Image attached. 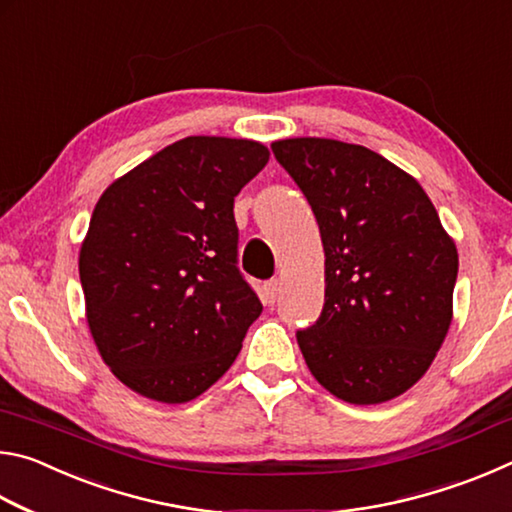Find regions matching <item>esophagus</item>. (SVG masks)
Masks as SVG:
<instances>
[{
  "instance_id": "1",
  "label": "esophagus",
  "mask_w": 512,
  "mask_h": 512,
  "mask_svg": "<svg viewBox=\"0 0 512 512\" xmlns=\"http://www.w3.org/2000/svg\"><path fill=\"white\" fill-rule=\"evenodd\" d=\"M277 293H280V280H277V277H273V280H268L264 284V302H266L268 307L275 305Z\"/></svg>"
}]
</instances>
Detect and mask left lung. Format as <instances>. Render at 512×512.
I'll list each match as a JSON object with an SVG mask.
<instances>
[{"label": "left lung", "mask_w": 512, "mask_h": 512, "mask_svg": "<svg viewBox=\"0 0 512 512\" xmlns=\"http://www.w3.org/2000/svg\"><path fill=\"white\" fill-rule=\"evenodd\" d=\"M271 149L325 248V305L296 332L302 357L343 402L393 400L429 370L452 323L454 241L418 180L366 146L296 137Z\"/></svg>", "instance_id": "1"}]
</instances>
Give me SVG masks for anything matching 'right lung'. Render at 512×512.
<instances>
[{"mask_svg": "<svg viewBox=\"0 0 512 512\" xmlns=\"http://www.w3.org/2000/svg\"><path fill=\"white\" fill-rule=\"evenodd\" d=\"M266 162L253 140L185 137L101 194L79 275L92 339L131 391L189 402L237 359L262 302L237 266L235 196Z\"/></svg>", "mask_w": 512, "mask_h": 512, "instance_id": "right-lung-1", "label": "right lung"}]
</instances>
